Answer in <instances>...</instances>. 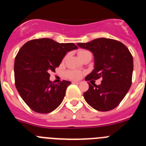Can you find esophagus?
Listing matches in <instances>:
<instances>
[{
    "mask_svg": "<svg viewBox=\"0 0 146 146\" xmlns=\"http://www.w3.org/2000/svg\"><path fill=\"white\" fill-rule=\"evenodd\" d=\"M72 83H74V84H80V83H81V81H72Z\"/></svg>",
    "mask_w": 146,
    "mask_h": 146,
    "instance_id": "esophagus-1",
    "label": "esophagus"
}]
</instances>
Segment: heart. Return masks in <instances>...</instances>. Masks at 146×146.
<instances>
[{"label": "heart", "instance_id": "b5f03b06", "mask_svg": "<svg viewBox=\"0 0 146 146\" xmlns=\"http://www.w3.org/2000/svg\"><path fill=\"white\" fill-rule=\"evenodd\" d=\"M90 52H88V50H80L78 52V55L79 57L81 58L82 56H83L86 54L89 53ZM82 72H80L78 70H72V71H68V72L66 73V76L68 78L72 80H78L80 79L81 77H82Z\"/></svg>", "mask_w": 146, "mask_h": 146}]
</instances>
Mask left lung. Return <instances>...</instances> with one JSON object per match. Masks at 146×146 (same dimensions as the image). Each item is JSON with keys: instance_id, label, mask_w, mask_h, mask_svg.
I'll return each mask as SVG.
<instances>
[{"instance_id": "8db88e82", "label": "left lung", "mask_w": 146, "mask_h": 146, "mask_svg": "<svg viewBox=\"0 0 146 146\" xmlns=\"http://www.w3.org/2000/svg\"><path fill=\"white\" fill-rule=\"evenodd\" d=\"M91 51L94 69L86 80L102 78L101 84L91 86L83 94L86 102L99 111L116 108L129 90L133 72V58L123 43L111 38H99L87 43H77Z\"/></svg>"}]
</instances>
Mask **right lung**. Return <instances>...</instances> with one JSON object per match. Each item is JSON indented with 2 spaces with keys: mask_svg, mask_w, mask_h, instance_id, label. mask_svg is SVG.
Returning <instances> with one entry per match:
<instances>
[{
  "mask_svg": "<svg viewBox=\"0 0 146 146\" xmlns=\"http://www.w3.org/2000/svg\"><path fill=\"white\" fill-rule=\"evenodd\" d=\"M78 47L73 43H58L47 38L31 40L19 50L15 60L17 90L28 107L38 113H49L61 104L71 82L53 84L55 72L66 53Z\"/></svg>",
  "mask_w": 146,
  "mask_h": 146,
  "instance_id": "add662e5",
  "label": "right lung"
}]
</instances>
